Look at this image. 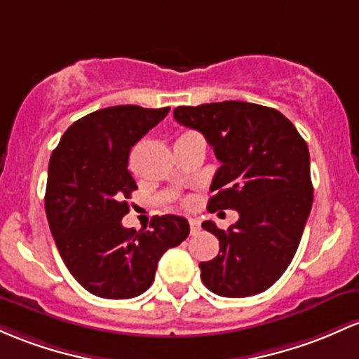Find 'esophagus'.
Wrapping results in <instances>:
<instances>
[{
	"label": "esophagus",
	"mask_w": 359,
	"mask_h": 359,
	"mask_svg": "<svg viewBox=\"0 0 359 359\" xmlns=\"http://www.w3.org/2000/svg\"><path fill=\"white\" fill-rule=\"evenodd\" d=\"M189 224H191V233H198V231H199V222H198V219L191 218V219H189Z\"/></svg>",
	"instance_id": "obj_1"
}]
</instances>
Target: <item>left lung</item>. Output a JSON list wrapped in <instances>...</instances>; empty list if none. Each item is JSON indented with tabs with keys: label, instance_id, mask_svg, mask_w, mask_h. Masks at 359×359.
I'll return each mask as SVG.
<instances>
[{
	"label": "left lung",
	"instance_id": "left-lung-1",
	"mask_svg": "<svg viewBox=\"0 0 359 359\" xmlns=\"http://www.w3.org/2000/svg\"><path fill=\"white\" fill-rule=\"evenodd\" d=\"M179 124L203 133L222 167L215 173L208 211L237 210L226 231L203 228L219 240L212 261L201 262V279L219 297L266 291L293 261L313 203L305 140L279 110L249 102L177 107Z\"/></svg>",
	"mask_w": 359,
	"mask_h": 359
}]
</instances>
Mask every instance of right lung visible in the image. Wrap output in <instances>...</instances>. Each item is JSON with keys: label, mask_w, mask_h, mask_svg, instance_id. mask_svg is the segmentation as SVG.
Segmentation results:
<instances>
[{"label": "right lung", "mask_w": 359, "mask_h": 359, "mask_svg": "<svg viewBox=\"0 0 359 359\" xmlns=\"http://www.w3.org/2000/svg\"><path fill=\"white\" fill-rule=\"evenodd\" d=\"M170 107L116 105L95 110L66 129L49 160L46 215L69 273L100 298L144 293L161 255L189 235L186 218L155 216L149 228H124L137 186L129 151Z\"/></svg>", "instance_id": "1"}]
</instances>
